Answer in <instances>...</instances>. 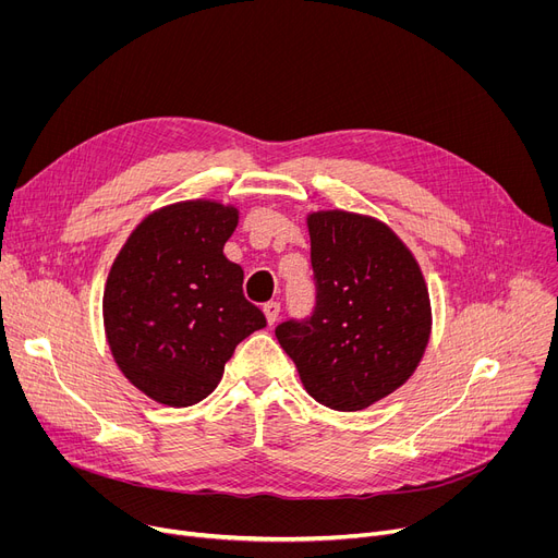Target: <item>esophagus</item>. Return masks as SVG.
Listing matches in <instances>:
<instances>
[{"label": "esophagus", "mask_w": 558, "mask_h": 558, "mask_svg": "<svg viewBox=\"0 0 558 558\" xmlns=\"http://www.w3.org/2000/svg\"><path fill=\"white\" fill-rule=\"evenodd\" d=\"M264 316H267L269 326H274L276 320H278V316H280V303H278V301H271V303L264 305Z\"/></svg>", "instance_id": "34e87169"}]
</instances>
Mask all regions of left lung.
Wrapping results in <instances>:
<instances>
[{"instance_id":"1","label":"left lung","mask_w":558,"mask_h":558,"mask_svg":"<svg viewBox=\"0 0 558 558\" xmlns=\"http://www.w3.org/2000/svg\"><path fill=\"white\" fill-rule=\"evenodd\" d=\"M316 307L276 337L307 393L360 412L400 389L432 332L429 291L412 255L383 221L343 210L307 215Z\"/></svg>"}]
</instances>
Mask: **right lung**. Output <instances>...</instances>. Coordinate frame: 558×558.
<instances>
[{"mask_svg": "<svg viewBox=\"0 0 558 558\" xmlns=\"http://www.w3.org/2000/svg\"><path fill=\"white\" fill-rule=\"evenodd\" d=\"M234 205L183 201L151 213L114 257L104 289L110 353L129 383L167 407L208 398L234 348L267 326L223 255Z\"/></svg>", "mask_w": 558, "mask_h": 558, "instance_id": "1", "label": "right lung"}]
</instances>
